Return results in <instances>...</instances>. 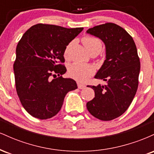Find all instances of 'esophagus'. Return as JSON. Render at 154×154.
Here are the masks:
<instances>
[{"label": "esophagus", "instance_id": "obj_1", "mask_svg": "<svg viewBox=\"0 0 154 154\" xmlns=\"http://www.w3.org/2000/svg\"><path fill=\"white\" fill-rule=\"evenodd\" d=\"M77 87H78L79 89H84V88H85L86 86L85 85L82 84V83L77 82Z\"/></svg>", "mask_w": 154, "mask_h": 154}]
</instances>
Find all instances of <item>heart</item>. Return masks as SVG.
<instances>
[{"mask_svg": "<svg viewBox=\"0 0 154 154\" xmlns=\"http://www.w3.org/2000/svg\"><path fill=\"white\" fill-rule=\"evenodd\" d=\"M82 43L89 53L92 51H98L100 52L101 49V42L99 39L94 37H85L82 39ZM69 50V45L66 48V50L64 51V56L66 58L68 57ZM68 74L70 77L75 79L76 80L83 82L94 74V68L91 65L74 63L69 66Z\"/></svg>", "mask_w": 154, "mask_h": 154, "instance_id": "heart-1", "label": "heart"}]
</instances>
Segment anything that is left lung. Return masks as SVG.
<instances>
[{
    "label": "left lung",
    "instance_id": "8db88e82",
    "mask_svg": "<svg viewBox=\"0 0 154 154\" xmlns=\"http://www.w3.org/2000/svg\"><path fill=\"white\" fill-rule=\"evenodd\" d=\"M86 32L100 39L106 47V60L94 77L106 83L91 86L95 98L86 106L95 118L109 121L126 111L137 92L140 70L137 48L128 32L114 23L95 26Z\"/></svg>",
    "mask_w": 154,
    "mask_h": 154
}]
</instances>
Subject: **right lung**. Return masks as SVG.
<instances>
[{"instance_id":"obj_1","label":"right lung","mask_w":154,"mask_h":154,"mask_svg":"<svg viewBox=\"0 0 154 154\" xmlns=\"http://www.w3.org/2000/svg\"><path fill=\"white\" fill-rule=\"evenodd\" d=\"M82 27L68 28L38 24L23 35L16 49L14 63L17 94L24 109L40 119L58 114L68 92L77 89L71 78H63L64 51ZM61 75L53 79V75Z\"/></svg>"}]
</instances>
